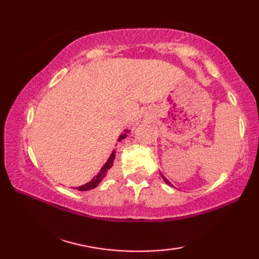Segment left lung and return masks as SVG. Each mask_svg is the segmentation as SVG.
<instances>
[{
	"mask_svg": "<svg viewBox=\"0 0 259 259\" xmlns=\"http://www.w3.org/2000/svg\"><path fill=\"white\" fill-rule=\"evenodd\" d=\"M161 177H162V178H163V180H164V183H166V184H167V185H169V186H172V185H171V184H170V181H169V180H168V179H166V178H164V177H163V176H162V175H161Z\"/></svg>",
	"mask_w": 259,
	"mask_h": 259,
	"instance_id": "8db88e82",
	"label": "left lung"
}]
</instances>
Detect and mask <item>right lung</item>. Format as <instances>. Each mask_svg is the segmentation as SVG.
Instances as JSON below:
<instances>
[{
  "label": "right lung",
  "mask_w": 259,
  "mask_h": 259,
  "mask_svg": "<svg viewBox=\"0 0 259 259\" xmlns=\"http://www.w3.org/2000/svg\"><path fill=\"white\" fill-rule=\"evenodd\" d=\"M130 130H124V133L121 135L119 138H118V141H121L122 139H124L125 137H126V134L129 133ZM114 158H115V150H113L112 151V153H111V156L109 157V159H108V161L104 163V166L101 168V170L100 171H99V174L97 175V176H95V177H93V179L92 180H90L89 183H87L85 185H82V186H80V187H76L75 189H78V190H80V191H87V190H91V189H93V188H96V187L101 183L102 181V179L106 177L107 176V174H108V170L111 168L112 166H113V160H114Z\"/></svg>",
  "instance_id": "right-lung-1"
}]
</instances>
